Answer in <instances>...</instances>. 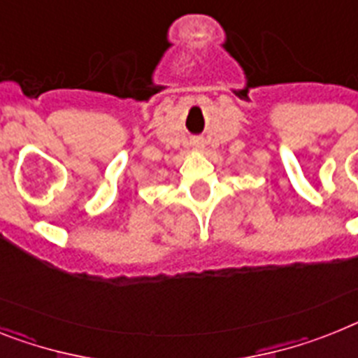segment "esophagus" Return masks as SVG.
<instances>
[{
  "label": "esophagus",
  "instance_id": "obj_1",
  "mask_svg": "<svg viewBox=\"0 0 358 358\" xmlns=\"http://www.w3.org/2000/svg\"><path fill=\"white\" fill-rule=\"evenodd\" d=\"M193 147L196 149V151H202L203 149V142L200 140V138H196V140H193Z\"/></svg>",
  "mask_w": 358,
  "mask_h": 358
}]
</instances>
